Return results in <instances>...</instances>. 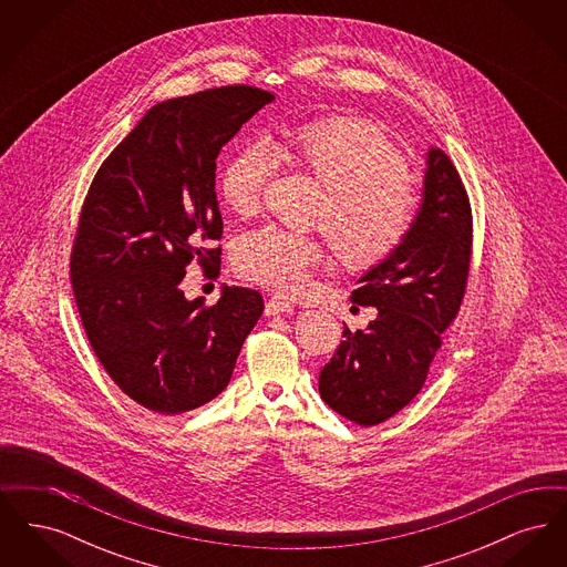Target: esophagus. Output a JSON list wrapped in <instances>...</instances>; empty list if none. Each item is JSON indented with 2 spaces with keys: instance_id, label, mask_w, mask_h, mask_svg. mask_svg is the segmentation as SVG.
Wrapping results in <instances>:
<instances>
[{
  "instance_id": "esophagus-1",
  "label": "esophagus",
  "mask_w": 567,
  "mask_h": 567,
  "mask_svg": "<svg viewBox=\"0 0 567 567\" xmlns=\"http://www.w3.org/2000/svg\"><path fill=\"white\" fill-rule=\"evenodd\" d=\"M293 310V303L291 301H285L282 297H271L266 301V315H282V312H291Z\"/></svg>"
}]
</instances>
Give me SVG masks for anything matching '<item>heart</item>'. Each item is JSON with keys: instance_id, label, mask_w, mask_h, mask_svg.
Wrapping results in <instances>:
<instances>
[{"instance_id": "b5f03b06", "label": "heart", "mask_w": 567, "mask_h": 567, "mask_svg": "<svg viewBox=\"0 0 567 567\" xmlns=\"http://www.w3.org/2000/svg\"><path fill=\"white\" fill-rule=\"evenodd\" d=\"M282 144L329 190L319 223L347 266H377L404 244L419 197L405 183L404 155L380 127L363 118L327 116L285 127ZM270 176V146L250 142L225 163L218 193L236 215H252ZM321 261L317 238L271 223L246 231L236 246L244 278L285 296L303 291Z\"/></svg>"}]
</instances>
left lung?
Returning <instances> with one entry per match:
<instances>
[{"label":"left lung","mask_w":567,"mask_h":567,"mask_svg":"<svg viewBox=\"0 0 567 567\" xmlns=\"http://www.w3.org/2000/svg\"><path fill=\"white\" fill-rule=\"evenodd\" d=\"M423 199L404 244L365 271L352 291L374 306L368 329H344V340L321 370L324 404L372 427L423 389L442 331L457 317L472 257V210L449 155L432 146Z\"/></svg>","instance_id":"obj_1"}]
</instances>
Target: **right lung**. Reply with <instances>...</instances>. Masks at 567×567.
<instances>
[{
    "instance_id": "obj_1",
    "label": "right lung",
    "mask_w": 567,
    "mask_h": 567,
    "mask_svg": "<svg viewBox=\"0 0 567 567\" xmlns=\"http://www.w3.org/2000/svg\"><path fill=\"white\" fill-rule=\"evenodd\" d=\"M270 102L246 84L165 100L110 153L84 197L70 264L82 327L116 386L157 414L215 400L264 312L259 291L223 287L206 306L181 282L193 259L218 261L216 157Z\"/></svg>"
}]
</instances>
